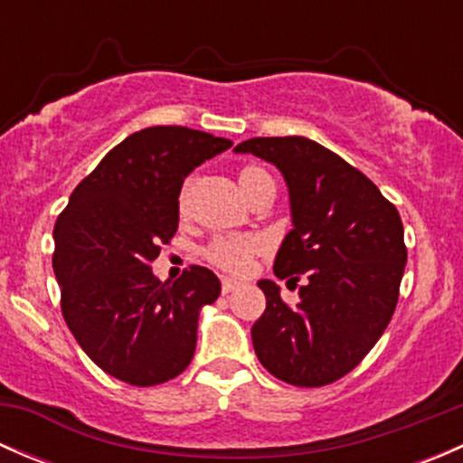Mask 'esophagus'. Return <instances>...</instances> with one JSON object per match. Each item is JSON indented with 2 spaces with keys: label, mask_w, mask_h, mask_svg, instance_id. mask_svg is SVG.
I'll return each instance as SVG.
<instances>
[{
  "label": "esophagus",
  "mask_w": 463,
  "mask_h": 463,
  "mask_svg": "<svg viewBox=\"0 0 463 463\" xmlns=\"http://www.w3.org/2000/svg\"><path fill=\"white\" fill-rule=\"evenodd\" d=\"M235 288H240V282H235V279H231V278L222 279V293H223V296H228V293L235 291Z\"/></svg>",
  "instance_id": "esophagus-1"
}]
</instances>
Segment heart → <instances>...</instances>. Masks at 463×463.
Returning a JSON list of instances; mask_svg holds the SVG:
<instances>
[{
    "label": "heart",
    "mask_w": 463,
    "mask_h": 463,
    "mask_svg": "<svg viewBox=\"0 0 463 463\" xmlns=\"http://www.w3.org/2000/svg\"><path fill=\"white\" fill-rule=\"evenodd\" d=\"M240 181V188L246 197L253 202L255 194L260 190H264L266 185H275L270 179L269 172L260 165H244L237 175ZM190 193H193V181H185L179 190V213L185 214L190 208ZM264 241L255 235H244V237H222V240H214L213 244L205 249V258L213 261L219 269L228 270V273H246L253 264L255 255L260 253Z\"/></svg>",
    "instance_id": "heart-1"
}]
</instances>
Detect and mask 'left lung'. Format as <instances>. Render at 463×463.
I'll return each instance as SVG.
<instances>
[{"mask_svg": "<svg viewBox=\"0 0 463 463\" xmlns=\"http://www.w3.org/2000/svg\"><path fill=\"white\" fill-rule=\"evenodd\" d=\"M235 152L282 172L293 231L273 270L305 282L291 307L273 279H260L266 309L250 329L255 354L288 385H329L370 354L396 309L408 260L399 210L361 170L311 138H249Z\"/></svg>", "mask_w": 463, "mask_h": 463, "instance_id": "1", "label": "left lung"}]
</instances>
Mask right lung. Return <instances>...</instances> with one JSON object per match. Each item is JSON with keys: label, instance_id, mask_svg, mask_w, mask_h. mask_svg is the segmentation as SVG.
Here are the masks:
<instances>
[{"label": "right lung", "instance_id": "add662e5", "mask_svg": "<svg viewBox=\"0 0 463 463\" xmlns=\"http://www.w3.org/2000/svg\"><path fill=\"white\" fill-rule=\"evenodd\" d=\"M231 145L179 125L134 132L78 184L55 222L62 316L87 356L118 381L158 385L193 361L199 311L222 293L219 278L190 266L170 284L149 264L179 228L185 176Z\"/></svg>", "mask_w": 463, "mask_h": 463}]
</instances>
